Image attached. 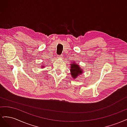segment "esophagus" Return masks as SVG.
Returning <instances> with one entry per match:
<instances>
[{"label": "esophagus", "mask_w": 127, "mask_h": 127, "mask_svg": "<svg viewBox=\"0 0 127 127\" xmlns=\"http://www.w3.org/2000/svg\"><path fill=\"white\" fill-rule=\"evenodd\" d=\"M63 56L62 55H58L57 56V58H62Z\"/></svg>", "instance_id": "34e87169"}]
</instances>
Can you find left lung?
Segmentation results:
<instances>
[{
    "instance_id": "8db88e82",
    "label": "left lung",
    "mask_w": 127,
    "mask_h": 127,
    "mask_svg": "<svg viewBox=\"0 0 127 127\" xmlns=\"http://www.w3.org/2000/svg\"><path fill=\"white\" fill-rule=\"evenodd\" d=\"M71 66L70 68V71H71V75L72 77L74 78H76L78 75L82 74L83 72L82 70H81V69L79 67V65L77 64H76L75 63V61H74V63H72L71 64Z\"/></svg>"
}]
</instances>
